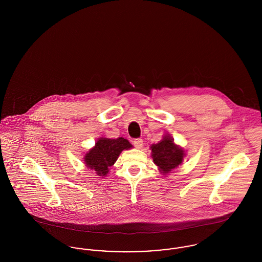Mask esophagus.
<instances>
[{
    "mask_svg": "<svg viewBox=\"0 0 262 262\" xmlns=\"http://www.w3.org/2000/svg\"><path fill=\"white\" fill-rule=\"evenodd\" d=\"M133 142H134V145L137 147V149L142 148V146H143V140H142L141 138H137V139H135Z\"/></svg>",
    "mask_w": 262,
    "mask_h": 262,
    "instance_id": "esophagus-1",
    "label": "esophagus"
}]
</instances>
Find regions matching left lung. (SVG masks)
I'll list each match as a JSON object with an SVG mask.
<instances>
[{
	"label": "left lung",
	"instance_id": "obj_1",
	"mask_svg": "<svg viewBox=\"0 0 262 262\" xmlns=\"http://www.w3.org/2000/svg\"><path fill=\"white\" fill-rule=\"evenodd\" d=\"M150 150L153 162L164 176L172 173L186 157V151L174 143V138L170 135L163 136L159 142L150 145Z\"/></svg>",
	"mask_w": 262,
	"mask_h": 262
}]
</instances>
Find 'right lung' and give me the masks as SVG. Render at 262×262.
Masks as SVG:
<instances>
[{
  "mask_svg": "<svg viewBox=\"0 0 262 262\" xmlns=\"http://www.w3.org/2000/svg\"><path fill=\"white\" fill-rule=\"evenodd\" d=\"M130 148H133V145L124 137H101L95 142V145L85 153L84 164L88 169L92 170L97 176L106 177L122 151Z\"/></svg>",
  "mask_w": 262,
  "mask_h": 262,
  "instance_id": "right-lung-1",
  "label": "right lung"
}]
</instances>
